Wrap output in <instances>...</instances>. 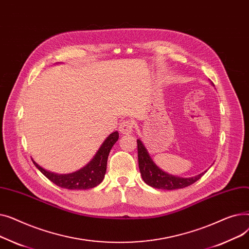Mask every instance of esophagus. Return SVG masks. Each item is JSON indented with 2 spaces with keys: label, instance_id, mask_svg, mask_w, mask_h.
Instances as JSON below:
<instances>
[{
  "label": "esophagus",
  "instance_id": "34e87169",
  "mask_svg": "<svg viewBox=\"0 0 249 249\" xmlns=\"http://www.w3.org/2000/svg\"><path fill=\"white\" fill-rule=\"evenodd\" d=\"M133 128H134V123L132 121H123L120 126H119V131L123 134H126V133H130L133 131Z\"/></svg>",
  "mask_w": 249,
  "mask_h": 249
}]
</instances>
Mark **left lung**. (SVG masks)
<instances>
[{
	"mask_svg": "<svg viewBox=\"0 0 249 249\" xmlns=\"http://www.w3.org/2000/svg\"><path fill=\"white\" fill-rule=\"evenodd\" d=\"M138 150V164L142 179L152 188L160 190H177L182 189L193 185L194 182L200 179L205 173L204 172L192 178H179L163 172L156 165L140 139L137 140Z\"/></svg>",
	"mask_w": 249,
	"mask_h": 249,
	"instance_id": "8db88e82",
	"label": "left lung"
}]
</instances>
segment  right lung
I'll use <instances>...</instances> for the list:
<instances>
[{"instance_id":"obj_1","label":"right lung","mask_w":249,"mask_h":249,"mask_svg":"<svg viewBox=\"0 0 249 249\" xmlns=\"http://www.w3.org/2000/svg\"><path fill=\"white\" fill-rule=\"evenodd\" d=\"M119 138V133L117 131L111 133L103 144L97 151L96 155L87 165L82 167L78 171L68 174V175H58L54 173H50L46 169L38 165L33 160V163L49 180L60 188L68 190H88L91 189L99 184H101L104 179L105 174L107 169V160L113 145Z\"/></svg>"}]
</instances>
